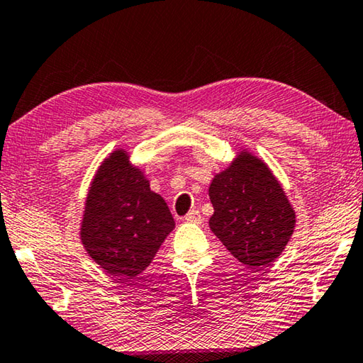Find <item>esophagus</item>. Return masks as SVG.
Listing matches in <instances>:
<instances>
[{
  "mask_svg": "<svg viewBox=\"0 0 363 363\" xmlns=\"http://www.w3.org/2000/svg\"><path fill=\"white\" fill-rule=\"evenodd\" d=\"M185 220H186V222H191V224H201V220H203V217H201L199 211L193 209V211H189V213L185 216Z\"/></svg>",
  "mask_w": 363,
  "mask_h": 363,
  "instance_id": "obj_1",
  "label": "esophagus"
}]
</instances>
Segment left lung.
Instances as JSON below:
<instances>
[{
    "mask_svg": "<svg viewBox=\"0 0 363 363\" xmlns=\"http://www.w3.org/2000/svg\"><path fill=\"white\" fill-rule=\"evenodd\" d=\"M214 214L209 227L240 263L267 266L291 242L295 211L269 167L248 149L238 150L209 185Z\"/></svg>",
    "mask_w": 363,
    "mask_h": 363,
    "instance_id": "obj_1",
    "label": "left lung"
}]
</instances>
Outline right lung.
Here are the masks:
<instances>
[{
    "label": "right lung",
    "mask_w": 363,
    "mask_h": 363,
    "mask_svg": "<svg viewBox=\"0 0 363 363\" xmlns=\"http://www.w3.org/2000/svg\"><path fill=\"white\" fill-rule=\"evenodd\" d=\"M175 220L154 193L141 167L123 147L111 150L94 175L82 211L81 242L105 272L121 279L141 274Z\"/></svg>",
    "instance_id": "obj_1"
}]
</instances>
